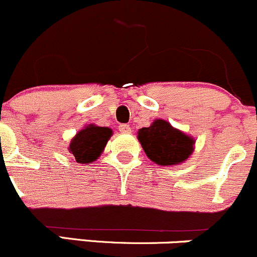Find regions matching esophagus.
<instances>
[{
    "mask_svg": "<svg viewBox=\"0 0 257 257\" xmlns=\"http://www.w3.org/2000/svg\"><path fill=\"white\" fill-rule=\"evenodd\" d=\"M118 131L122 132V134H130L131 132V127L128 125H126V123H122V125L118 126Z\"/></svg>",
    "mask_w": 257,
    "mask_h": 257,
    "instance_id": "esophagus-1",
    "label": "esophagus"
}]
</instances>
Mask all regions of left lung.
<instances>
[{"label":"left lung","mask_w":257,"mask_h":257,"mask_svg":"<svg viewBox=\"0 0 257 257\" xmlns=\"http://www.w3.org/2000/svg\"><path fill=\"white\" fill-rule=\"evenodd\" d=\"M137 139L151 161L161 166H174L184 162L194 151V139L162 118H157L150 127H142Z\"/></svg>","instance_id":"obj_1"}]
</instances>
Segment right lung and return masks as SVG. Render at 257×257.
<instances>
[{"instance_id":"add662e5","label":"right lung","mask_w":257,"mask_h":257,"mask_svg":"<svg viewBox=\"0 0 257 257\" xmlns=\"http://www.w3.org/2000/svg\"><path fill=\"white\" fill-rule=\"evenodd\" d=\"M111 135V128L90 123L73 137L69 145V152L75 157L78 163L86 165L94 162L102 153Z\"/></svg>"}]
</instances>
